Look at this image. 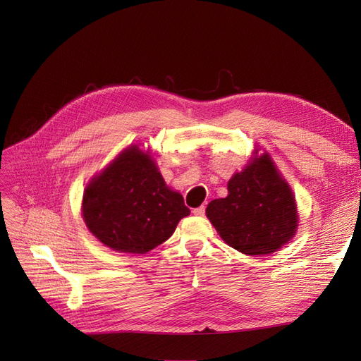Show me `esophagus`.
<instances>
[{"instance_id":"obj_1","label":"esophagus","mask_w":361,"mask_h":361,"mask_svg":"<svg viewBox=\"0 0 361 361\" xmlns=\"http://www.w3.org/2000/svg\"><path fill=\"white\" fill-rule=\"evenodd\" d=\"M192 214L197 215V216H203V215H204V206L195 207V209H192Z\"/></svg>"}]
</instances>
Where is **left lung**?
Segmentation results:
<instances>
[{"mask_svg":"<svg viewBox=\"0 0 361 361\" xmlns=\"http://www.w3.org/2000/svg\"><path fill=\"white\" fill-rule=\"evenodd\" d=\"M227 197L215 199L206 216L223 241L248 256L271 255L297 233L293 191L268 152L253 157L227 182Z\"/></svg>","mask_w":361,"mask_h":361,"instance_id":"1","label":"left lung"}]
</instances>
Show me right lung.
Here are the masks:
<instances>
[{
  "label": "right lung",
  "instance_id": "add662e5",
  "mask_svg": "<svg viewBox=\"0 0 361 361\" xmlns=\"http://www.w3.org/2000/svg\"><path fill=\"white\" fill-rule=\"evenodd\" d=\"M90 233L118 253L145 255L190 215L179 191L167 187L150 150L130 145L96 173L82 195Z\"/></svg>",
  "mask_w": 361,
  "mask_h": 361
}]
</instances>
